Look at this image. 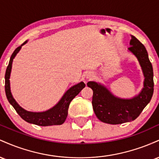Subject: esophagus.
<instances>
[{"label": "esophagus", "mask_w": 159, "mask_h": 159, "mask_svg": "<svg viewBox=\"0 0 159 159\" xmlns=\"http://www.w3.org/2000/svg\"><path fill=\"white\" fill-rule=\"evenodd\" d=\"M86 78H87V79H91V78H93V74L92 72H88V73L86 75Z\"/></svg>", "instance_id": "obj_1"}]
</instances>
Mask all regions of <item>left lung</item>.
I'll use <instances>...</instances> for the list:
<instances>
[{"label": "left lung", "mask_w": 159, "mask_h": 159, "mask_svg": "<svg viewBox=\"0 0 159 159\" xmlns=\"http://www.w3.org/2000/svg\"><path fill=\"white\" fill-rule=\"evenodd\" d=\"M129 51L139 61L144 76L143 88L132 98H121L113 95L104 85L89 81L87 86L93 91L92 105L95 114L103 123L121 124L135 120L152 98L154 90L153 69L145 46L132 36Z\"/></svg>", "instance_id": "obj_1"}]
</instances>
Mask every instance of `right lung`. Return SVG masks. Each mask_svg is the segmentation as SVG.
I'll return each instance as SVG.
<instances>
[{
  "instance_id": "obj_1",
  "label": "right lung",
  "mask_w": 159,
  "mask_h": 159,
  "mask_svg": "<svg viewBox=\"0 0 159 159\" xmlns=\"http://www.w3.org/2000/svg\"><path fill=\"white\" fill-rule=\"evenodd\" d=\"M27 41H25L22 45H20L14 51V52L11 55L9 65L7 68L6 73H5V92H6L7 99H8L9 102L14 107L18 114L27 123L41 125V126L61 125L64 123L66 119L67 115H68L69 106L71 101L81 92L84 87H85V84L81 81L70 87L65 93L59 102L55 106L48 111H43V112H30V111H27L23 109L21 106H19V104L16 102V100L12 97V95L10 91V77L11 69H12V61L20 51L21 46L27 43Z\"/></svg>"
}]
</instances>
